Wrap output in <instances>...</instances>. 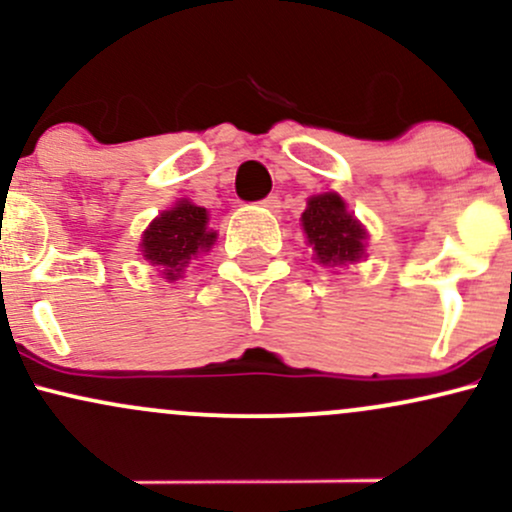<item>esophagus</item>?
<instances>
[{
	"instance_id": "esophagus-1",
	"label": "esophagus",
	"mask_w": 512,
	"mask_h": 512,
	"mask_svg": "<svg viewBox=\"0 0 512 512\" xmlns=\"http://www.w3.org/2000/svg\"><path fill=\"white\" fill-rule=\"evenodd\" d=\"M260 204H262L264 209H269V211H279L281 199H279V195H269V197H264Z\"/></svg>"
}]
</instances>
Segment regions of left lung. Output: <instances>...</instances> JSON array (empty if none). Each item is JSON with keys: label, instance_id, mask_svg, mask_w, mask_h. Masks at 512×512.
Here are the masks:
<instances>
[{"label": "left lung", "instance_id": "8db88e82", "mask_svg": "<svg viewBox=\"0 0 512 512\" xmlns=\"http://www.w3.org/2000/svg\"><path fill=\"white\" fill-rule=\"evenodd\" d=\"M301 221L308 243L313 245L322 264L356 262L363 255L366 231L354 214L346 211L344 199L334 192L310 197Z\"/></svg>", "mask_w": 512, "mask_h": 512}]
</instances>
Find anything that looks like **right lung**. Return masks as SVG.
I'll list each match as a JSON object with an SVG mask.
<instances>
[{"mask_svg":"<svg viewBox=\"0 0 512 512\" xmlns=\"http://www.w3.org/2000/svg\"><path fill=\"white\" fill-rule=\"evenodd\" d=\"M207 221L204 207L190 202L175 204L146 228L142 240L144 257L161 267L166 279H178L182 267H187L197 252H207L214 245L216 233L209 231Z\"/></svg>","mask_w":512,"mask_h":512,"instance_id":"add662e5","label":"right lung"}]
</instances>
